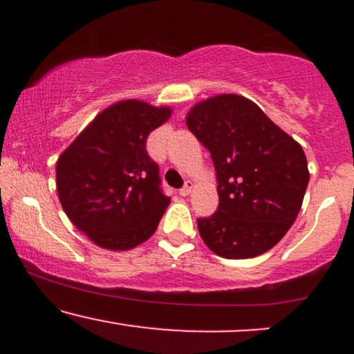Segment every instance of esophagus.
I'll return each mask as SVG.
<instances>
[{"mask_svg":"<svg viewBox=\"0 0 354 354\" xmlns=\"http://www.w3.org/2000/svg\"><path fill=\"white\" fill-rule=\"evenodd\" d=\"M193 181H186L185 183V186H183V188L180 189V194H181V196H188V194L191 193V189H193Z\"/></svg>","mask_w":354,"mask_h":354,"instance_id":"esophagus-1","label":"esophagus"}]
</instances>
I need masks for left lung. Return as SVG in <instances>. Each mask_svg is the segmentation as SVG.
<instances>
[{"instance_id":"1","label":"left lung","mask_w":354,"mask_h":354,"mask_svg":"<svg viewBox=\"0 0 354 354\" xmlns=\"http://www.w3.org/2000/svg\"><path fill=\"white\" fill-rule=\"evenodd\" d=\"M186 126L216 169L218 211L198 219L205 245L228 259L270 251L301 209L310 181L301 145L258 104L233 93L194 104Z\"/></svg>"}]
</instances>
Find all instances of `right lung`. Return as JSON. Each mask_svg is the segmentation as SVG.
<instances>
[{"instance_id":"1","label":"right lung","mask_w":354,"mask_h":354,"mask_svg":"<svg viewBox=\"0 0 354 354\" xmlns=\"http://www.w3.org/2000/svg\"><path fill=\"white\" fill-rule=\"evenodd\" d=\"M171 113L140 100L118 101L58 158L61 206L96 246L131 250L156 231L171 200L161 193L160 168L148 156L146 140Z\"/></svg>"}]
</instances>
